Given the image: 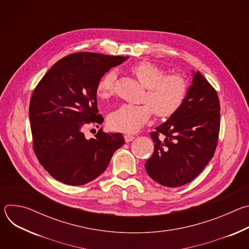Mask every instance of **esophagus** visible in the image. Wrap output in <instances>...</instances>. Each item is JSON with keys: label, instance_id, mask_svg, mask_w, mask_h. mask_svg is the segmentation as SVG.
<instances>
[{"label": "esophagus", "instance_id": "obj_1", "mask_svg": "<svg viewBox=\"0 0 249 249\" xmlns=\"http://www.w3.org/2000/svg\"><path fill=\"white\" fill-rule=\"evenodd\" d=\"M124 139H125V141H126V143H129V142H131V141H133V140L135 139V137H134L133 135L126 134V135H124Z\"/></svg>", "mask_w": 249, "mask_h": 249}]
</instances>
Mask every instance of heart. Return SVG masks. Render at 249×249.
Returning <instances> with one entry per match:
<instances>
[{
	"instance_id": "obj_1",
	"label": "heart",
	"mask_w": 249,
	"mask_h": 249,
	"mask_svg": "<svg viewBox=\"0 0 249 249\" xmlns=\"http://www.w3.org/2000/svg\"><path fill=\"white\" fill-rule=\"evenodd\" d=\"M132 74L147 89L144 104H122L108 116L111 129L134 133L143 127L152 113L159 118H168L183 104L188 86L180 75H166L165 70L150 62H139L130 67ZM116 74L113 71L104 75L97 84L96 93L100 98H108L114 90Z\"/></svg>"
}]
</instances>
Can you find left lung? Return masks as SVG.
<instances>
[{
    "label": "left lung",
    "instance_id": "left-lung-1",
    "mask_svg": "<svg viewBox=\"0 0 249 249\" xmlns=\"http://www.w3.org/2000/svg\"><path fill=\"white\" fill-rule=\"evenodd\" d=\"M181 105L167 121L151 133L153 156L145 166L152 179L167 187L192 181L215 154L220 132L218 93L200 72Z\"/></svg>",
    "mask_w": 249,
    "mask_h": 249
}]
</instances>
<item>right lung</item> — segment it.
Segmentation results:
<instances>
[{
	"label": "right lung",
	"instance_id": "right-lung-1",
	"mask_svg": "<svg viewBox=\"0 0 249 249\" xmlns=\"http://www.w3.org/2000/svg\"><path fill=\"white\" fill-rule=\"evenodd\" d=\"M129 57L92 52L71 54L55 63L35 88L29 104L33 150L55 179L84 185L108 166L125 140L121 133L97 132L87 139L88 125L101 124L96 87L103 75Z\"/></svg>",
	"mask_w": 249,
	"mask_h": 249
}]
</instances>
